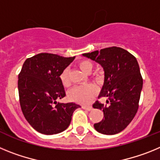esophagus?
<instances>
[{
  "instance_id": "obj_1",
  "label": "esophagus",
  "mask_w": 160,
  "mask_h": 160,
  "mask_svg": "<svg viewBox=\"0 0 160 160\" xmlns=\"http://www.w3.org/2000/svg\"><path fill=\"white\" fill-rule=\"evenodd\" d=\"M82 107L83 109H85V110H87V111H91L93 109L92 106H87V105H82Z\"/></svg>"
}]
</instances>
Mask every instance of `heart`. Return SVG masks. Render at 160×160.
<instances>
[{"instance_id": "b5f03b06", "label": "heart", "mask_w": 160, "mask_h": 160, "mask_svg": "<svg viewBox=\"0 0 160 160\" xmlns=\"http://www.w3.org/2000/svg\"><path fill=\"white\" fill-rule=\"evenodd\" d=\"M78 66L80 68V70L87 73H90L94 67V64L90 60L80 61ZM94 78H98V75H94ZM60 80L62 85L66 88L70 86V80L69 78V72L67 69L62 72L60 75ZM97 93L98 90L95 86L92 84H87L78 86L72 89L68 94V96L71 101L86 104L92 101L97 95Z\"/></svg>"}]
</instances>
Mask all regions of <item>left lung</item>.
<instances>
[{
    "label": "left lung",
    "mask_w": 160,
    "mask_h": 160,
    "mask_svg": "<svg viewBox=\"0 0 160 160\" xmlns=\"http://www.w3.org/2000/svg\"><path fill=\"white\" fill-rule=\"evenodd\" d=\"M82 55L99 63L105 72L99 98H107V102L96 101L93 104L94 108L103 111L104 117L94 124V128L104 135L121 132L132 121L138 109L142 78L138 62L134 55L117 46Z\"/></svg>",
    "instance_id": "left-lung-1"
}]
</instances>
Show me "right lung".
<instances>
[{"instance_id":"1","label":"right lung","mask_w":160,"mask_h":160,"mask_svg":"<svg viewBox=\"0 0 160 160\" xmlns=\"http://www.w3.org/2000/svg\"><path fill=\"white\" fill-rule=\"evenodd\" d=\"M74 57L42 53L27 58L18 74V93L25 119L38 132L53 135L69 127L73 112L80 106L57 100L66 96L62 72Z\"/></svg>"}]
</instances>
